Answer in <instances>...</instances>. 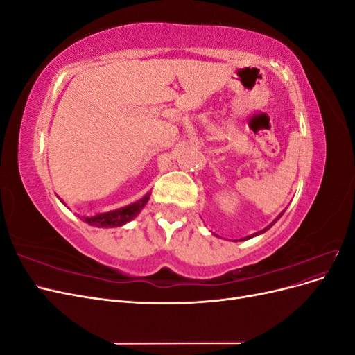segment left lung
I'll return each instance as SVG.
<instances>
[{
  "instance_id": "1",
  "label": "left lung",
  "mask_w": 355,
  "mask_h": 355,
  "mask_svg": "<svg viewBox=\"0 0 355 355\" xmlns=\"http://www.w3.org/2000/svg\"><path fill=\"white\" fill-rule=\"evenodd\" d=\"M283 213H284V211H282L280 214H278V218H277V219H275V220H274V222H272L271 225H268V227H266V228H263L262 231H259V232H256V234H252V235H247V237H244V239H240V241H244V240H249V239H253V237H256V235H259V234H262V232L268 231V230H270V228L272 227V225H274V223H275V222H277L278 219H280V218H282V214H283Z\"/></svg>"
}]
</instances>
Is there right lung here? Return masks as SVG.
Returning a JSON list of instances; mask_svg holds the SVG:
<instances>
[{
	"mask_svg": "<svg viewBox=\"0 0 355 355\" xmlns=\"http://www.w3.org/2000/svg\"><path fill=\"white\" fill-rule=\"evenodd\" d=\"M149 196H151V192H148V194L144 196L141 200L128 204V206H125V207L111 210V211H106V213L94 214V216H90V218L84 216L83 219H84V222H87L89 225H92V227H98V228L123 227V225H125L127 222H130L132 219H135L139 213H141V210L145 207V204L149 200ZM63 204H65V202H63ZM65 206H67V204H65Z\"/></svg>",
	"mask_w": 355,
	"mask_h": 355,
	"instance_id": "1",
	"label": "right lung"
}]
</instances>
